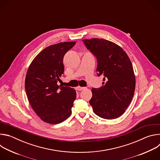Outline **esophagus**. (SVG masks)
Returning <instances> with one entry per match:
<instances>
[{
	"mask_svg": "<svg viewBox=\"0 0 160 160\" xmlns=\"http://www.w3.org/2000/svg\"><path fill=\"white\" fill-rule=\"evenodd\" d=\"M85 88V87H80V86H78L77 87V90H83V89H84Z\"/></svg>",
	"mask_w": 160,
	"mask_h": 160,
	"instance_id": "esophagus-1",
	"label": "esophagus"
}]
</instances>
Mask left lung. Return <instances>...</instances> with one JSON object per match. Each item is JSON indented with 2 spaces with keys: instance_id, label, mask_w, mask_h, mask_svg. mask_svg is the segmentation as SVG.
<instances>
[{
  "instance_id": "obj_1",
  "label": "left lung",
  "mask_w": 160,
  "mask_h": 160,
  "mask_svg": "<svg viewBox=\"0 0 160 160\" xmlns=\"http://www.w3.org/2000/svg\"><path fill=\"white\" fill-rule=\"evenodd\" d=\"M97 58V75L104 76L103 85L92 88L89 101L96 115L112 120L120 117L130 104L135 92V78L130 58L117 44L102 38L82 40Z\"/></svg>"
}]
</instances>
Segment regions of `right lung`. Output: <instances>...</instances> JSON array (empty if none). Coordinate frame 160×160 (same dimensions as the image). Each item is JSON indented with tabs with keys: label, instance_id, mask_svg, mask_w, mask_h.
<instances>
[{
	"label": "right lung",
	"instance_id": "right-lung-1",
	"mask_svg": "<svg viewBox=\"0 0 160 160\" xmlns=\"http://www.w3.org/2000/svg\"><path fill=\"white\" fill-rule=\"evenodd\" d=\"M75 42L54 44L42 50L32 61L25 78V90L29 102L45 122L58 124L72 114L76 91L58 85L64 73L63 58Z\"/></svg>",
	"mask_w": 160,
	"mask_h": 160
}]
</instances>
